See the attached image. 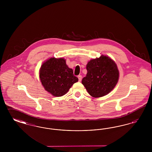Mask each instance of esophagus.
<instances>
[{"instance_id":"esophagus-1","label":"esophagus","mask_w":152,"mask_h":152,"mask_svg":"<svg viewBox=\"0 0 152 152\" xmlns=\"http://www.w3.org/2000/svg\"><path fill=\"white\" fill-rule=\"evenodd\" d=\"M77 77H78V79H79V81H81V79H82V76H81V75H79V76H77Z\"/></svg>"}]
</instances>
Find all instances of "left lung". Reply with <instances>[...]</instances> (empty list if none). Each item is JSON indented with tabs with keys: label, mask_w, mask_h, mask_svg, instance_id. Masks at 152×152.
I'll list each match as a JSON object with an SVG mask.
<instances>
[{
	"label": "left lung",
	"mask_w": 152,
	"mask_h": 152,
	"mask_svg": "<svg viewBox=\"0 0 152 152\" xmlns=\"http://www.w3.org/2000/svg\"><path fill=\"white\" fill-rule=\"evenodd\" d=\"M87 76L82 84L92 97L98 98L110 93L116 87L119 71L116 63L108 56L91 60L87 64Z\"/></svg>",
	"instance_id": "left-lung-1"
}]
</instances>
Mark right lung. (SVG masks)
I'll list each match as a JSON object with an SVG mask.
<instances>
[{
  "instance_id": "add662e5",
  "label": "right lung",
  "mask_w": 152,
  "mask_h": 152,
  "mask_svg": "<svg viewBox=\"0 0 152 152\" xmlns=\"http://www.w3.org/2000/svg\"><path fill=\"white\" fill-rule=\"evenodd\" d=\"M39 77L44 89L55 97L66 94L79 80L62 58H51L44 61L39 70Z\"/></svg>"
}]
</instances>
